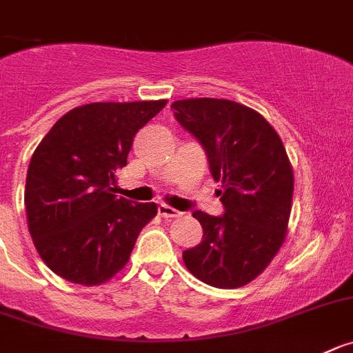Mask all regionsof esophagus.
<instances>
[{"label": "esophagus", "mask_w": 353, "mask_h": 353, "mask_svg": "<svg viewBox=\"0 0 353 353\" xmlns=\"http://www.w3.org/2000/svg\"><path fill=\"white\" fill-rule=\"evenodd\" d=\"M157 213H159L161 216H164V219H174V216H180L179 210L171 208V206H168V205L157 206Z\"/></svg>", "instance_id": "34e87169"}]
</instances>
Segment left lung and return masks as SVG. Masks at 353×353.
<instances>
[{"instance_id":"1","label":"left lung","mask_w":353,"mask_h":353,"mask_svg":"<svg viewBox=\"0 0 353 353\" xmlns=\"http://www.w3.org/2000/svg\"><path fill=\"white\" fill-rule=\"evenodd\" d=\"M174 119L201 143L224 215L196 210L203 240L182 254L187 270L216 289H238L263 273L282 247L292 208L294 173L270 122L229 99H180Z\"/></svg>"}]
</instances>
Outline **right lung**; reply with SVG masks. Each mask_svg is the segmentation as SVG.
Returning <instances> with one entry per match:
<instances>
[{
    "mask_svg": "<svg viewBox=\"0 0 353 353\" xmlns=\"http://www.w3.org/2000/svg\"><path fill=\"white\" fill-rule=\"evenodd\" d=\"M164 106L166 99L79 106L34 150L26 176L28 228L43 263L68 282L110 280L157 215L155 203L119 198L112 185L132 138Z\"/></svg>",
    "mask_w": 353,
    "mask_h": 353,
    "instance_id": "obj_1",
    "label": "right lung"
}]
</instances>
